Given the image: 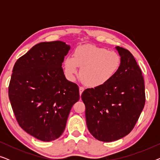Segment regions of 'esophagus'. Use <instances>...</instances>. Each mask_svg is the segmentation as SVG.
Wrapping results in <instances>:
<instances>
[{
  "label": "esophagus",
  "mask_w": 160,
  "mask_h": 160,
  "mask_svg": "<svg viewBox=\"0 0 160 160\" xmlns=\"http://www.w3.org/2000/svg\"><path fill=\"white\" fill-rule=\"evenodd\" d=\"M84 87H79V93H80V95H82V93L84 92Z\"/></svg>",
  "instance_id": "34e87169"
}]
</instances>
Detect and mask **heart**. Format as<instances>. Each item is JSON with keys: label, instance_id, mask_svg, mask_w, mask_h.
Here are the masks:
<instances>
[{"label": "heart", "instance_id": "obj_1", "mask_svg": "<svg viewBox=\"0 0 160 160\" xmlns=\"http://www.w3.org/2000/svg\"><path fill=\"white\" fill-rule=\"evenodd\" d=\"M121 64V56L117 52L89 44L78 46L73 57H68L65 60L68 75L71 77L77 75L81 67V79L90 87H100L110 82Z\"/></svg>", "mask_w": 160, "mask_h": 160}]
</instances>
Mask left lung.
I'll return each mask as SVG.
<instances>
[{
	"mask_svg": "<svg viewBox=\"0 0 160 160\" xmlns=\"http://www.w3.org/2000/svg\"><path fill=\"white\" fill-rule=\"evenodd\" d=\"M121 67L116 76L102 86L87 89L82 99L89 132L103 142L128 135L138 122L146 102L141 70L128 49L117 47Z\"/></svg>",
	"mask_w": 160,
	"mask_h": 160,
	"instance_id": "1",
	"label": "left lung"
}]
</instances>
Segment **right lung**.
Segmentation results:
<instances>
[{"label":"right lung","mask_w":160,"mask_h":160,"mask_svg":"<svg viewBox=\"0 0 160 160\" xmlns=\"http://www.w3.org/2000/svg\"><path fill=\"white\" fill-rule=\"evenodd\" d=\"M70 46L41 42L19 58L13 68L8 98L19 125L42 141L58 138L73 104L78 85L66 79L62 64Z\"/></svg>","instance_id":"obj_1"}]
</instances>
